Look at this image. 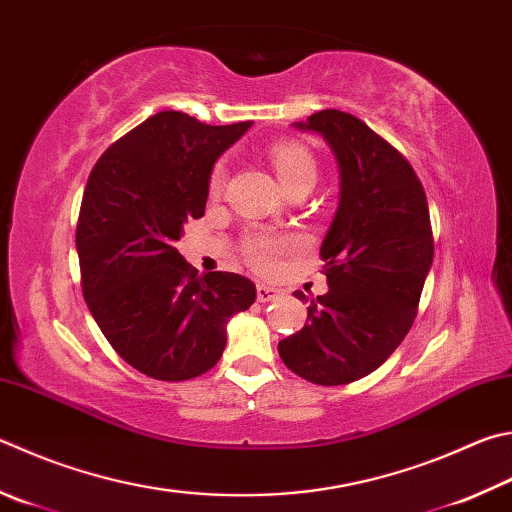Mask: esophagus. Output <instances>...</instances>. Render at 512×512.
I'll return each instance as SVG.
<instances>
[{"label":"esophagus","instance_id":"34e87169","mask_svg":"<svg viewBox=\"0 0 512 512\" xmlns=\"http://www.w3.org/2000/svg\"><path fill=\"white\" fill-rule=\"evenodd\" d=\"M280 295H282V291H277V288H273V286L257 284V302H273Z\"/></svg>","mask_w":512,"mask_h":512}]
</instances>
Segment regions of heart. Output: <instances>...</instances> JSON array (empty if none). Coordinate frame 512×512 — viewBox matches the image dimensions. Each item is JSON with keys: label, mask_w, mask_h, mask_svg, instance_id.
<instances>
[{"label": "heart", "mask_w": 512, "mask_h": 512, "mask_svg": "<svg viewBox=\"0 0 512 512\" xmlns=\"http://www.w3.org/2000/svg\"><path fill=\"white\" fill-rule=\"evenodd\" d=\"M268 159L275 167L277 176L284 188H293L297 183H315V176H318V163H315V156L306 150L304 145L295 141H277L268 150ZM226 163L219 161L210 170L208 179V192L210 197H219L224 192L226 185ZM297 246L295 237L288 235H271V232H259L253 230L241 239V257L244 262L255 268L259 273H273L277 268L280 257L286 255L288 250Z\"/></svg>", "instance_id": "heart-1"}]
</instances>
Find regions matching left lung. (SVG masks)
<instances>
[{"instance_id": "8db88e82", "label": "left lung", "mask_w": 512, "mask_h": 512, "mask_svg": "<svg viewBox=\"0 0 512 512\" xmlns=\"http://www.w3.org/2000/svg\"><path fill=\"white\" fill-rule=\"evenodd\" d=\"M331 145L340 206L322 241L329 291L309 302L304 327L280 340L284 365L315 385H347L392 356L412 329L434 237L425 190L410 161L340 109L297 123Z\"/></svg>"}]
</instances>
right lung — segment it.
I'll use <instances>...</instances> for the list:
<instances>
[{"instance_id":"obj_1","label":"right lung","mask_w":512,"mask_h":512,"mask_svg":"<svg viewBox=\"0 0 512 512\" xmlns=\"http://www.w3.org/2000/svg\"><path fill=\"white\" fill-rule=\"evenodd\" d=\"M250 125L159 111L89 174L76 228L82 295L109 345L145 376L206 374L224 353L228 320L255 302L246 277L199 275L176 250L185 221L206 212L212 165Z\"/></svg>"}]
</instances>
